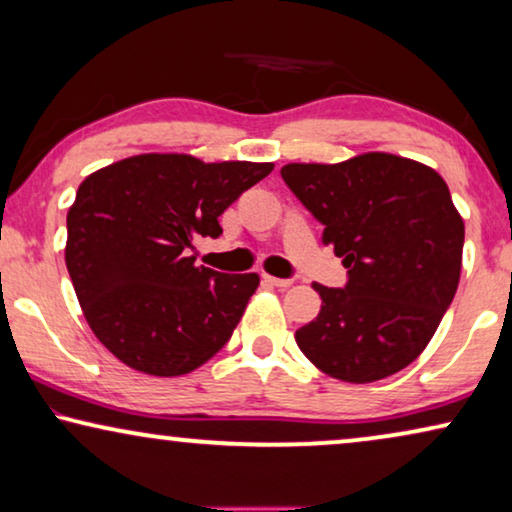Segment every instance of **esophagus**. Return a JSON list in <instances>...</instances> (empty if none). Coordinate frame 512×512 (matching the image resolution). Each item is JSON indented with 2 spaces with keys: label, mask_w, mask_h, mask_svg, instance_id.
<instances>
[{
  "label": "esophagus",
  "mask_w": 512,
  "mask_h": 512,
  "mask_svg": "<svg viewBox=\"0 0 512 512\" xmlns=\"http://www.w3.org/2000/svg\"><path fill=\"white\" fill-rule=\"evenodd\" d=\"M265 282H268L270 286H277V289H286V286H291V279L286 277H272V275H263Z\"/></svg>",
  "instance_id": "34e87169"
}]
</instances>
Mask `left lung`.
<instances>
[{"mask_svg": "<svg viewBox=\"0 0 512 512\" xmlns=\"http://www.w3.org/2000/svg\"><path fill=\"white\" fill-rule=\"evenodd\" d=\"M347 268L342 289L314 284L321 312L296 342L321 373L366 384L410 366L452 305L464 221L431 167L391 153L282 167Z\"/></svg>", "mask_w": 512, "mask_h": 512, "instance_id": "8db88e82", "label": "left lung"}]
</instances>
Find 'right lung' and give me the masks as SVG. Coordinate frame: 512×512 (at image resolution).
<instances>
[{
  "label": "right lung",
  "instance_id": "1",
  "mask_svg": "<svg viewBox=\"0 0 512 512\" xmlns=\"http://www.w3.org/2000/svg\"><path fill=\"white\" fill-rule=\"evenodd\" d=\"M270 163H202L144 153L83 179L67 214L65 261L97 340L146 375H186L240 324L256 272L195 265L193 242L268 177Z\"/></svg>",
  "mask_w": 512,
  "mask_h": 512
}]
</instances>
